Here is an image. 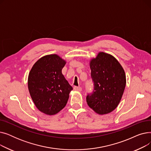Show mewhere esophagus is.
Here are the masks:
<instances>
[{
    "mask_svg": "<svg viewBox=\"0 0 151 151\" xmlns=\"http://www.w3.org/2000/svg\"><path fill=\"white\" fill-rule=\"evenodd\" d=\"M74 90H75L76 91H78V92H81L82 91V88L81 87H78V86H75L74 87Z\"/></svg>",
    "mask_w": 151,
    "mask_h": 151,
    "instance_id": "obj_1",
    "label": "esophagus"
}]
</instances>
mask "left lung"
I'll use <instances>...</instances> for the list:
<instances>
[{
	"instance_id": "1",
	"label": "left lung",
	"mask_w": 151,
	"mask_h": 151,
	"mask_svg": "<svg viewBox=\"0 0 151 151\" xmlns=\"http://www.w3.org/2000/svg\"><path fill=\"white\" fill-rule=\"evenodd\" d=\"M94 90L86 97L88 106L100 115L114 111L119 104L126 85L125 71L112 55L99 52L89 61Z\"/></svg>"
}]
</instances>
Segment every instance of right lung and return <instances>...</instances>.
Masks as SVG:
<instances>
[{"label":"right lung","mask_w":151,"mask_h":151,"mask_svg":"<svg viewBox=\"0 0 151 151\" xmlns=\"http://www.w3.org/2000/svg\"><path fill=\"white\" fill-rule=\"evenodd\" d=\"M66 60L58 54L40 58L28 76V89L37 108L46 115H54L64 108L73 90L62 73Z\"/></svg>","instance_id":"obj_1"}]
</instances>
